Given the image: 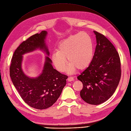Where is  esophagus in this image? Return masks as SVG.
<instances>
[{
  "label": "esophagus",
  "instance_id": "34e87169",
  "mask_svg": "<svg viewBox=\"0 0 131 131\" xmlns=\"http://www.w3.org/2000/svg\"><path fill=\"white\" fill-rule=\"evenodd\" d=\"M67 80L68 82H71V81H73L74 80V78L73 77H69L68 78Z\"/></svg>",
  "mask_w": 131,
  "mask_h": 131
}]
</instances>
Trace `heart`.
Wrapping results in <instances>:
<instances>
[{
  "instance_id": "1",
  "label": "heart",
  "mask_w": 131,
  "mask_h": 131,
  "mask_svg": "<svg viewBox=\"0 0 131 131\" xmlns=\"http://www.w3.org/2000/svg\"><path fill=\"white\" fill-rule=\"evenodd\" d=\"M94 57V46L90 36L86 33H78L70 36L62 41L58 51L51 55V60L55 68L64 72L68 61L70 63L67 71L73 73L77 68L83 70L88 67Z\"/></svg>"
}]
</instances>
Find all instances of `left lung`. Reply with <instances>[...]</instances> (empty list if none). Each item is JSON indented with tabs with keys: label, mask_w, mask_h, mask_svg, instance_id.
<instances>
[{
	"label": "left lung",
	"mask_w": 131,
	"mask_h": 131,
	"mask_svg": "<svg viewBox=\"0 0 131 131\" xmlns=\"http://www.w3.org/2000/svg\"><path fill=\"white\" fill-rule=\"evenodd\" d=\"M96 46L90 66L77 79L82 82L81 97L88 103L101 104L113 95L121 77V60L114 46L104 35L94 31Z\"/></svg>",
	"instance_id": "obj_1"
}]
</instances>
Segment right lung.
Listing matches in <instances>:
<instances>
[{
  "label": "right lung",
  "instance_id": "right-lung-1",
  "mask_svg": "<svg viewBox=\"0 0 131 131\" xmlns=\"http://www.w3.org/2000/svg\"><path fill=\"white\" fill-rule=\"evenodd\" d=\"M46 31L36 34L23 41L15 51L12 59L9 74L12 82L23 101L37 109H45L57 101L66 85L68 76L54 69L45 43ZM37 49L48 55L40 75L35 78L27 77L21 69L23 55Z\"/></svg>",
  "mask_w": 131,
  "mask_h": 131
}]
</instances>
